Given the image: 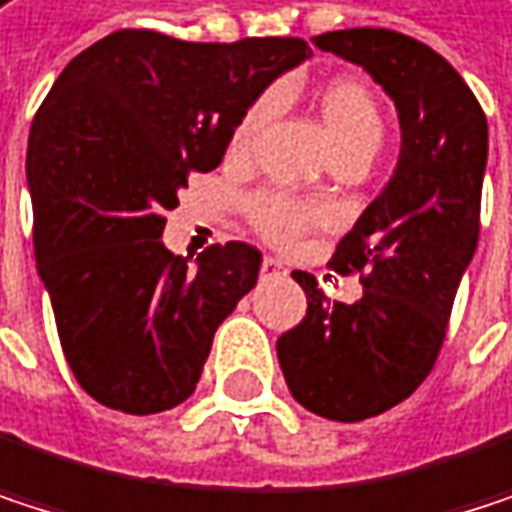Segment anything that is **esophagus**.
<instances>
[{
    "label": "esophagus",
    "instance_id": "34e87169",
    "mask_svg": "<svg viewBox=\"0 0 512 512\" xmlns=\"http://www.w3.org/2000/svg\"><path fill=\"white\" fill-rule=\"evenodd\" d=\"M262 277L265 280H277V277H286V268L277 262V259H271V256H265L262 259Z\"/></svg>",
    "mask_w": 512,
    "mask_h": 512
}]
</instances>
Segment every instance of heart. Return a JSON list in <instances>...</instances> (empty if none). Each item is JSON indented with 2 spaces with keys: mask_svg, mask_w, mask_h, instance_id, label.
<instances>
[{
  "mask_svg": "<svg viewBox=\"0 0 512 512\" xmlns=\"http://www.w3.org/2000/svg\"><path fill=\"white\" fill-rule=\"evenodd\" d=\"M280 95L265 92L247 107V113L232 130L229 148L235 154H247L253 148L256 136L280 110ZM316 107H319L322 125L328 130V139H331L337 157L340 154H370L373 157L379 151L384 133L382 110L364 83H358L352 77H337L319 89ZM247 211H250L253 226L274 244H292L307 226H313L319 220V208H313L283 190H268V193L253 196Z\"/></svg>",
  "mask_w": 512,
  "mask_h": 512,
  "instance_id": "1",
  "label": "heart"
}]
</instances>
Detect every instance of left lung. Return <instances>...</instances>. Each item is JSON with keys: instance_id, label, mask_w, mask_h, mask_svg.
Wrapping results in <instances>:
<instances>
[{"instance_id": "left-lung-1", "label": "left lung", "mask_w": 512, "mask_h": 512, "mask_svg": "<svg viewBox=\"0 0 512 512\" xmlns=\"http://www.w3.org/2000/svg\"><path fill=\"white\" fill-rule=\"evenodd\" d=\"M313 44L361 65L402 133L390 181L331 259L337 274H361L364 295L331 304L313 274L295 271L307 316L277 340L292 396L319 417L358 423L408 399L438 358L477 250L489 128L450 62L408 35L343 29Z\"/></svg>"}]
</instances>
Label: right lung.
<instances>
[{
    "label": "right lung",
    "mask_w": 512,
    "mask_h": 512,
    "mask_svg": "<svg viewBox=\"0 0 512 512\" xmlns=\"http://www.w3.org/2000/svg\"><path fill=\"white\" fill-rule=\"evenodd\" d=\"M310 56L301 38L190 44L122 29L44 98L26 154L35 262L62 352L101 405L157 414L196 390L262 253L214 244L190 268L166 250L163 214L190 172L223 160L247 107Z\"/></svg>",
    "instance_id": "obj_1"
}]
</instances>
